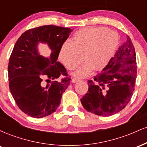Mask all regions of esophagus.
Masks as SVG:
<instances>
[{
    "label": "esophagus",
    "mask_w": 147,
    "mask_h": 147,
    "mask_svg": "<svg viewBox=\"0 0 147 147\" xmlns=\"http://www.w3.org/2000/svg\"><path fill=\"white\" fill-rule=\"evenodd\" d=\"M78 81H79V79H77V78H72V83H75V82H78Z\"/></svg>",
    "instance_id": "obj_1"
}]
</instances>
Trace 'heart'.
<instances>
[{
  "instance_id": "heart-1",
  "label": "heart",
  "mask_w": 147,
  "mask_h": 147,
  "mask_svg": "<svg viewBox=\"0 0 147 147\" xmlns=\"http://www.w3.org/2000/svg\"><path fill=\"white\" fill-rule=\"evenodd\" d=\"M119 43L117 33L106 28L90 27L74 34L71 42L65 41L59 52V59L68 70H75L82 60L84 63L75 75L84 77L92 69L104 68L113 56ZM83 57H82V55Z\"/></svg>"
}]
</instances>
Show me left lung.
<instances>
[{
    "label": "left lung",
    "instance_id": "8db88e82",
    "mask_svg": "<svg viewBox=\"0 0 147 147\" xmlns=\"http://www.w3.org/2000/svg\"><path fill=\"white\" fill-rule=\"evenodd\" d=\"M137 77L136 55L130 37L124 42L93 80L81 99L87 111L97 115L111 116L126 107L132 97Z\"/></svg>",
    "mask_w": 147,
    "mask_h": 147
}]
</instances>
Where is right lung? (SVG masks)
<instances>
[{"label": "right lung", "mask_w": 147, "mask_h": 147, "mask_svg": "<svg viewBox=\"0 0 147 147\" xmlns=\"http://www.w3.org/2000/svg\"><path fill=\"white\" fill-rule=\"evenodd\" d=\"M72 32L68 28L43 25L26 30L15 43L8 64L9 90L18 108L30 117L48 116L60 105L71 78L57 60ZM38 42H47L51 49L49 58L37 53ZM60 76H64L60 82H51Z\"/></svg>", "instance_id": "1"}]
</instances>
